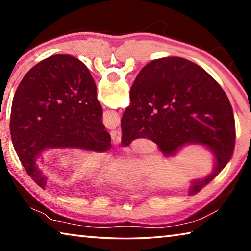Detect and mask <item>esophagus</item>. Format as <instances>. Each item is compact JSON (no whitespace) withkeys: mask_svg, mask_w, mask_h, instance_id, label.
<instances>
[{"mask_svg":"<svg viewBox=\"0 0 251 251\" xmlns=\"http://www.w3.org/2000/svg\"><path fill=\"white\" fill-rule=\"evenodd\" d=\"M110 136H112V139L113 142L115 144L121 143L122 141V129L121 128H117V129H114L110 131Z\"/></svg>","mask_w":251,"mask_h":251,"instance_id":"obj_1","label":"esophagus"}]
</instances>
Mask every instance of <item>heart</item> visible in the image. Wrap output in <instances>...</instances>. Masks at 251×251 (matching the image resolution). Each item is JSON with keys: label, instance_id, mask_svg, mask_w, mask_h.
<instances>
[{"label": "heart", "instance_id": "heart-1", "mask_svg": "<svg viewBox=\"0 0 251 251\" xmlns=\"http://www.w3.org/2000/svg\"><path fill=\"white\" fill-rule=\"evenodd\" d=\"M130 166L131 165L128 160H116L114 163H110L95 178L94 184L120 181L128 174Z\"/></svg>", "mask_w": 251, "mask_h": 251}]
</instances>
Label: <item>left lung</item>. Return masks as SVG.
I'll return each mask as SVG.
<instances>
[{
    "mask_svg": "<svg viewBox=\"0 0 251 251\" xmlns=\"http://www.w3.org/2000/svg\"><path fill=\"white\" fill-rule=\"evenodd\" d=\"M90 71L78 58L57 54L37 63L21 80L11 109V137L25 171L42 188L39 158L53 148L104 152L110 135Z\"/></svg>",
    "mask_w": 251,
    "mask_h": 251,
    "instance_id": "8db88e82",
    "label": "left lung"
}]
</instances>
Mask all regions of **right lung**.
Instances as JSON below:
<instances>
[{
  "label": "right lung",
  "mask_w": 251,
  "mask_h": 251,
  "mask_svg": "<svg viewBox=\"0 0 251 251\" xmlns=\"http://www.w3.org/2000/svg\"><path fill=\"white\" fill-rule=\"evenodd\" d=\"M129 106L122 117V143L148 138L164 157L198 145L212 155V173L190 181L189 195L210 182L231 158L235 120L226 93L207 72L188 59L151 61L136 76Z\"/></svg>",
  "instance_id": "right-lung-1"
}]
</instances>
